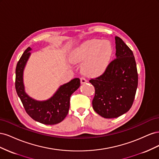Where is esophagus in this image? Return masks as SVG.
Returning a JSON list of instances; mask_svg holds the SVG:
<instances>
[{
  "mask_svg": "<svg viewBox=\"0 0 159 159\" xmlns=\"http://www.w3.org/2000/svg\"><path fill=\"white\" fill-rule=\"evenodd\" d=\"M80 80H81V84H85V83H86L88 81V80H86L84 77H81V78H80Z\"/></svg>",
  "mask_w": 159,
  "mask_h": 159,
  "instance_id": "obj_1",
  "label": "esophagus"
}]
</instances>
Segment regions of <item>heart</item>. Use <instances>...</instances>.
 I'll list each match as a JSON object with an SVG mask.
<instances>
[{
  "label": "heart",
  "instance_id": "heart-1",
  "mask_svg": "<svg viewBox=\"0 0 159 159\" xmlns=\"http://www.w3.org/2000/svg\"><path fill=\"white\" fill-rule=\"evenodd\" d=\"M112 46L107 41L92 40L85 42L73 54L75 61H86L84 71L89 75L102 74L107 67L112 55Z\"/></svg>",
  "mask_w": 159,
  "mask_h": 159
}]
</instances>
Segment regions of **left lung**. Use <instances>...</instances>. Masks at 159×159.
<instances>
[{
    "label": "left lung",
    "mask_w": 159,
    "mask_h": 159,
    "mask_svg": "<svg viewBox=\"0 0 159 159\" xmlns=\"http://www.w3.org/2000/svg\"><path fill=\"white\" fill-rule=\"evenodd\" d=\"M116 58L103 73L89 80L94 86L93 108L101 116L116 118L131 109L138 85V73L132 50L121 38L115 37Z\"/></svg>",
    "instance_id": "left-lung-1"
}]
</instances>
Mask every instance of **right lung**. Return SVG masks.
Returning <instances> with one entry per match:
<instances>
[{"label":"right lung","instance_id":"obj_1","mask_svg":"<svg viewBox=\"0 0 159 159\" xmlns=\"http://www.w3.org/2000/svg\"><path fill=\"white\" fill-rule=\"evenodd\" d=\"M30 47L23 53L16 68L15 88L26 112L35 121L45 125H55L63 121L70 109L71 95L80 86V80L75 78L57 89L48 100L39 102L32 99L25 91L23 71L30 55Z\"/></svg>","mask_w":159,"mask_h":159}]
</instances>
